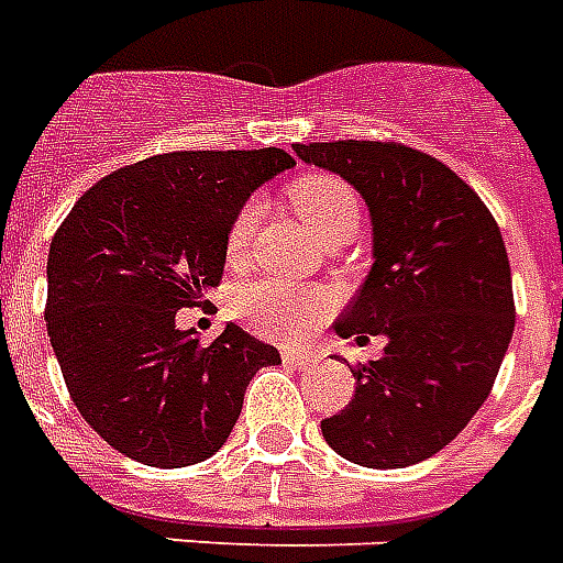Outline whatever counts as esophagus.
<instances>
[{
    "label": "esophagus",
    "instance_id": "1",
    "mask_svg": "<svg viewBox=\"0 0 563 563\" xmlns=\"http://www.w3.org/2000/svg\"><path fill=\"white\" fill-rule=\"evenodd\" d=\"M283 362H289L291 368H309V365L316 362V353L300 351V347H289V351H283Z\"/></svg>",
    "mask_w": 563,
    "mask_h": 563
}]
</instances>
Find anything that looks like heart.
<instances>
[{
    "mask_svg": "<svg viewBox=\"0 0 563 563\" xmlns=\"http://www.w3.org/2000/svg\"><path fill=\"white\" fill-rule=\"evenodd\" d=\"M286 198L298 212L309 233L324 245L330 239L344 236L360 224V201L351 184L335 175H303L286 189ZM260 207L247 201L239 207L224 236V256L233 268L251 260V242ZM233 309L251 330L272 339H300L333 309V295L318 286H295V283L256 277L242 283L233 295Z\"/></svg>",
    "mask_w": 563,
    "mask_h": 563,
    "instance_id": "heart-1",
    "label": "heart"
}]
</instances>
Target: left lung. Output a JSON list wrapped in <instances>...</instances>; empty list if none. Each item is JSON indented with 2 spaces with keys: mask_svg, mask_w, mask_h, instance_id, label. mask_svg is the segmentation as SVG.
<instances>
[{
  "mask_svg": "<svg viewBox=\"0 0 563 563\" xmlns=\"http://www.w3.org/2000/svg\"><path fill=\"white\" fill-rule=\"evenodd\" d=\"M365 198L374 265L335 321L385 356L353 368L356 391L321 420L324 441L362 467L418 464L453 441L488 400L515 330L503 233L482 198L435 157L400 143L291 145Z\"/></svg>",
  "mask_w": 563,
  "mask_h": 563,
  "instance_id": "8db88e82",
  "label": "left lung"
}]
</instances>
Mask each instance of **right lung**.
<instances>
[{
  "label": "right lung",
  "mask_w": 563,
  "mask_h": 563,
  "mask_svg": "<svg viewBox=\"0 0 563 563\" xmlns=\"http://www.w3.org/2000/svg\"><path fill=\"white\" fill-rule=\"evenodd\" d=\"M283 148L169 152L117 169L75 201L46 265V330L81 418L134 462L187 467L236 427L251 376L280 353L228 324L178 330L224 274V236Z\"/></svg>",
  "instance_id": "1"
}]
</instances>
